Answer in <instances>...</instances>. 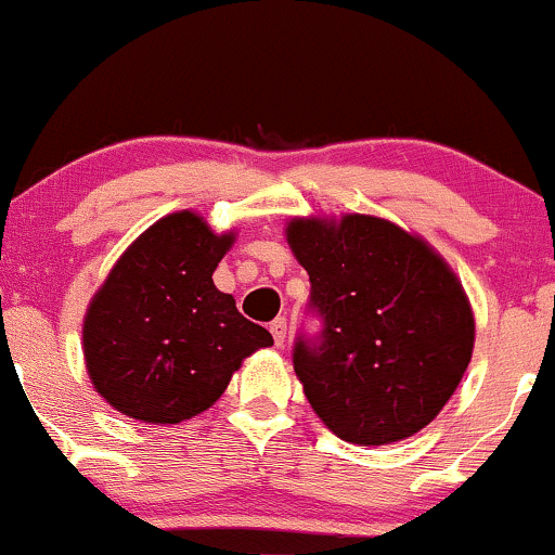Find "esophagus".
Listing matches in <instances>:
<instances>
[{
  "label": "esophagus",
  "instance_id": "1",
  "mask_svg": "<svg viewBox=\"0 0 555 555\" xmlns=\"http://www.w3.org/2000/svg\"><path fill=\"white\" fill-rule=\"evenodd\" d=\"M271 334H273V341L282 347L284 339H286V318H276V321H271Z\"/></svg>",
  "mask_w": 555,
  "mask_h": 555
}]
</instances>
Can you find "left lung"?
<instances>
[{
    "mask_svg": "<svg viewBox=\"0 0 555 555\" xmlns=\"http://www.w3.org/2000/svg\"><path fill=\"white\" fill-rule=\"evenodd\" d=\"M284 234L323 318L321 341L295 344L313 412L358 446L415 436L473 360L475 313L460 276L420 234L380 216H295Z\"/></svg>",
    "mask_w": 555,
    "mask_h": 555,
    "instance_id": "1",
    "label": "left lung"
}]
</instances>
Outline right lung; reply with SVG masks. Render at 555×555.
Masks as SVG:
<instances>
[{"instance_id": "right-lung-1", "label": "right lung", "mask_w": 555, "mask_h": 555, "mask_svg": "<svg viewBox=\"0 0 555 555\" xmlns=\"http://www.w3.org/2000/svg\"><path fill=\"white\" fill-rule=\"evenodd\" d=\"M237 232L169 214L112 266L82 318V358L101 399L149 425H177L224 393L242 360L273 336L219 292L214 271Z\"/></svg>"}]
</instances>
